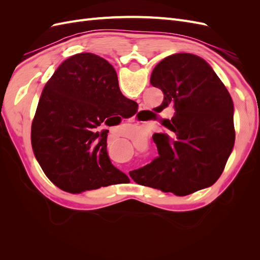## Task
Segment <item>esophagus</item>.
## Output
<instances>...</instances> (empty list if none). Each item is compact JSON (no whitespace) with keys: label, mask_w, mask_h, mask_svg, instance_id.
Masks as SVG:
<instances>
[{"label":"esophagus","mask_w":260,"mask_h":260,"mask_svg":"<svg viewBox=\"0 0 260 260\" xmlns=\"http://www.w3.org/2000/svg\"><path fill=\"white\" fill-rule=\"evenodd\" d=\"M141 112L144 113V112H145V108H141Z\"/></svg>","instance_id":"esophagus-1"}]
</instances>
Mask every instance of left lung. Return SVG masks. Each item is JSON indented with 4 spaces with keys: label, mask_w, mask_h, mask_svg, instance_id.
Masks as SVG:
<instances>
[{
    "label": "left lung",
    "mask_w": 260,
    "mask_h": 260,
    "mask_svg": "<svg viewBox=\"0 0 260 260\" xmlns=\"http://www.w3.org/2000/svg\"><path fill=\"white\" fill-rule=\"evenodd\" d=\"M151 84L164 93L159 112L171 105L175 114L164 120L168 133L153 137L159 156L130 177L179 196L214 184L235 139L233 103L224 84L205 60L188 53L158 62Z\"/></svg>",
    "instance_id": "obj_1"
}]
</instances>
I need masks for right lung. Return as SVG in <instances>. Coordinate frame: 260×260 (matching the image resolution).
<instances>
[{
  "label": "right lung",
  "instance_id": "1",
  "mask_svg": "<svg viewBox=\"0 0 260 260\" xmlns=\"http://www.w3.org/2000/svg\"><path fill=\"white\" fill-rule=\"evenodd\" d=\"M135 103L122 95L104 58L81 53L66 59L45 84L31 127V144L46 177L69 193L129 180L109 159L108 130L95 129Z\"/></svg>",
  "mask_w": 260,
  "mask_h": 260
}]
</instances>
